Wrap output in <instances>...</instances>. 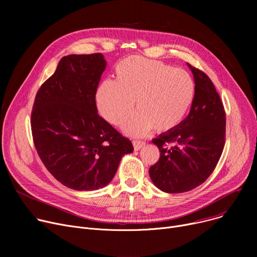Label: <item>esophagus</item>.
I'll return each mask as SVG.
<instances>
[{
	"instance_id": "esophagus-1",
	"label": "esophagus",
	"mask_w": 257,
	"mask_h": 257,
	"mask_svg": "<svg viewBox=\"0 0 257 257\" xmlns=\"http://www.w3.org/2000/svg\"><path fill=\"white\" fill-rule=\"evenodd\" d=\"M133 144V147H134V150L136 151H139L140 149H142V148L145 146V142H141V141H133L132 142Z\"/></svg>"
}]
</instances>
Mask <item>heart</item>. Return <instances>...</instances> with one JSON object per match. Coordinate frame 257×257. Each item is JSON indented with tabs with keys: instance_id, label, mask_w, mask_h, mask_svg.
I'll list each match as a JSON object with an SVG mask.
<instances>
[{
	"instance_id": "1",
	"label": "heart",
	"mask_w": 257,
	"mask_h": 257,
	"mask_svg": "<svg viewBox=\"0 0 257 257\" xmlns=\"http://www.w3.org/2000/svg\"><path fill=\"white\" fill-rule=\"evenodd\" d=\"M195 82L187 72L164 62L130 56L115 66V80L107 79L97 91L100 114L118 126L134 108L138 112L124 125L131 137H144L176 128L190 111L195 99Z\"/></svg>"
}]
</instances>
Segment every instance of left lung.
Returning <instances> with one entry per match:
<instances>
[{"label":"left lung","mask_w":257,"mask_h":257,"mask_svg":"<svg viewBox=\"0 0 257 257\" xmlns=\"http://www.w3.org/2000/svg\"><path fill=\"white\" fill-rule=\"evenodd\" d=\"M195 81L188 115L152 142L160 152L149 170L153 183L169 194L184 193L203 183L217 167L225 145L226 115L209 77L187 63Z\"/></svg>","instance_id":"obj_1"}]
</instances>
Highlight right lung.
Returning <instances> with one entry per match:
<instances>
[{
  "mask_svg": "<svg viewBox=\"0 0 257 257\" xmlns=\"http://www.w3.org/2000/svg\"><path fill=\"white\" fill-rule=\"evenodd\" d=\"M106 61L101 53L67 55L38 89L31 113L36 151L54 178L75 191L109 183L131 142L98 114L96 92Z\"/></svg>",
  "mask_w": 257,
  "mask_h": 257,
  "instance_id": "add662e5",
  "label": "right lung"
}]
</instances>
